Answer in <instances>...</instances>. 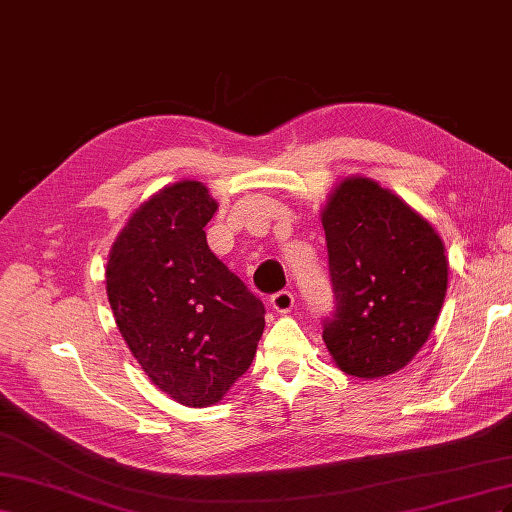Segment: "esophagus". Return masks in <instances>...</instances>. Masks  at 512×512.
I'll return each mask as SVG.
<instances>
[{"instance_id":"34e87169","label":"esophagus","mask_w":512,"mask_h":512,"mask_svg":"<svg viewBox=\"0 0 512 512\" xmlns=\"http://www.w3.org/2000/svg\"><path fill=\"white\" fill-rule=\"evenodd\" d=\"M270 304L276 313L283 315V313H289L291 309H294L296 300H294V296H291V291H279V294H274L270 298Z\"/></svg>"}]
</instances>
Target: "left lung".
I'll return each mask as SVG.
<instances>
[{"instance_id":"obj_1","label":"left lung","mask_w":512,"mask_h":512,"mask_svg":"<svg viewBox=\"0 0 512 512\" xmlns=\"http://www.w3.org/2000/svg\"><path fill=\"white\" fill-rule=\"evenodd\" d=\"M319 216L337 300V311L324 321L332 362L360 379L401 371L431 337L446 298L440 233L364 175L334 186Z\"/></svg>"}]
</instances>
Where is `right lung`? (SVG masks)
Segmentation results:
<instances>
[{"instance_id":"obj_1","label":"right lung","mask_w":512,"mask_h":512,"mask_svg":"<svg viewBox=\"0 0 512 512\" xmlns=\"http://www.w3.org/2000/svg\"><path fill=\"white\" fill-rule=\"evenodd\" d=\"M208 186L180 180L130 214L107 259V296L130 354L156 388L210 407L246 373L264 304L208 246Z\"/></svg>"}]
</instances>
